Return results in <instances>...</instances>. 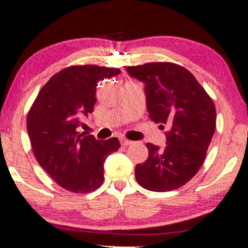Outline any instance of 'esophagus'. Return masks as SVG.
I'll return each instance as SVG.
<instances>
[{
    "label": "esophagus",
    "mask_w": 248,
    "mask_h": 248,
    "mask_svg": "<svg viewBox=\"0 0 248 248\" xmlns=\"http://www.w3.org/2000/svg\"><path fill=\"white\" fill-rule=\"evenodd\" d=\"M133 143H134L133 140H121L122 146H129V145H131V144H133Z\"/></svg>",
    "instance_id": "34e87169"
}]
</instances>
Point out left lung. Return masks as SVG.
Listing matches in <instances>:
<instances>
[{"instance_id": "left-lung-1", "label": "left lung", "mask_w": 248, "mask_h": 248, "mask_svg": "<svg viewBox=\"0 0 248 248\" xmlns=\"http://www.w3.org/2000/svg\"><path fill=\"white\" fill-rule=\"evenodd\" d=\"M127 72L145 83L150 119L168 127L164 147L146 144L149 158L136 166L135 177L146 190H176L205 161L216 127L214 102L190 71L174 62H147Z\"/></svg>"}]
</instances>
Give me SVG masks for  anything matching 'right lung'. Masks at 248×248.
Instances as JSON below:
<instances>
[{"label":"right lung","instance_id":"obj_1","mask_svg":"<svg viewBox=\"0 0 248 248\" xmlns=\"http://www.w3.org/2000/svg\"><path fill=\"white\" fill-rule=\"evenodd\" d=\"M119 73V68L97 65L62 68L42 87L28 111L27 131L37 162L71 192L98 189L106 156L120 147L117 137L96 140L78 131L81 120L93 111L97 83Z\"/></svg>","mask_w":248,"mask_h":248}]
</instances>
